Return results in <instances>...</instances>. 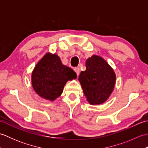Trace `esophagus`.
<instances>
[{"label":"esophagus","mask_w":148,"mask_h":148,"mask_svg":"<svg viewBox=\"0 0 148 148\" xmlns=\"http://www.w3.org/2000/svg\"><path fill=\"white\" fill-rule=\"evenodd\" d=\"M74 70L75 72H76V73L77 74V76H79V74L80 73V69L79 67H76V68H74Z\"/></svg>","instance_id":"obj_1"}]
</instances>
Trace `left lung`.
Returning <instances> with one entry per match:
<instances>
[{"instance_id": "obj_1", "label": "left lung", "mask_w": 148, "mask_h": 148, "mask_svg": "<svg viewBox=\"0 0 148 148\" xmlns=\"http://www.w3.org/2000/svg\"><path fill=\"white\" fill-rule=\"evenodd\" d=\"M86 68L78 79L83 93L90 104H102L114 88L115 72L104 59L95 55L86 60Z\"/></svg>"}]
</instances>
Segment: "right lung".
<instances>
[{"label":"right lung","instance_id":"add662e5","mask_svg":"<svg viewBox=\"0 0 148 148\" xmlns=\"http://www.w3.org/2000/svg\"><path fill=\"white\" fill-rule=\"evenodd\" d=\"M72 69L62 64L59 56L47 53L34 67L32 73V87L42 98L54 101L61 95L68 81L76 79Z\"/></svg>","mask_w":148,"mask_h":148}]
</instances>
